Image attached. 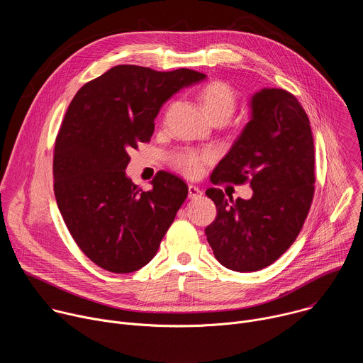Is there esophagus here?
Masks as SVG:
<instances>
[{"instance_id": "esophagus-1", "label": "esophagus", "mask_w": 363, "mask_h": 363, "mask_svg": "<svg viewBox=\"0 0 363 363\" xmlns=\"http://www.w3.org/2000/svg\"><path fill=\"white\" fill-rule=\"evenodd\" d=\"M201 195H202V189H199V188L195 186V185H189V186H188V196H189L191 199L199 198Z\"/></svg>"}]
</instances>
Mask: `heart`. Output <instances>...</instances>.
I'll return each mask as SVG.
<instances>
[{
    "label": "heart",
    "mask_w": 363,
    "mask_h": 363,
    "mask_svg": "<svg viewBox=\"0 0 363 363\" xmlns=\"http://www.w3.org/2000/svg\"><path fill=\"white\" fill-rule=\"evenodd\" d=\"M203 108L211 119L225 118L227 121L235 111L237 96L233 87L224 82H211L201 90ZM211 153L192 149H179L172 153V165L186 177H199L203 167L211 161Z\"/></svg>",
    "instance_id": "b5f03b06"
}]
</instances>
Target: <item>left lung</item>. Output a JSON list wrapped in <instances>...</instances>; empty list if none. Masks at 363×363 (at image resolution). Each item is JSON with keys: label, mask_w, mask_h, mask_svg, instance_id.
I'll use <instances>...</instances> for the list:
<instances>
[{"label": "left lung", "mask_w": 363, "mask_h": 363, "mask_svg": "<svg viewBox=\"0 0 363 363\" xmlns=\"http://www.w3.org/2000/svg\"><path fill=\"white\" fill-rule=\"evenodd\" d=\"M251 118L216 167L213 184L250 182V199L206 189L217 218L205 228L217 260L245 273L273 264L297 238L315 194V145L298 100L283 89H262Z\"/></svg>", "instance_id": "left-lung-1"}]
</instances>
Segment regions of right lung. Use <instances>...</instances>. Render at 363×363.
I'll return each instance as SVG.
<instances>
[{
    "label": "right lung",
    "mask_w": 363,
    "mask_h": 363,
    "mask_svg": "<svg viewBox=\"0 0 363 363\" xmlns=\"http://www.w3.org/2000/svg\"><path fill=\"white\" fill-rule=\"evenodd\" d=\"M206 76L121 65L73 97L55 145V195L80 250L112 273L146 266L188 195L177 175L160 171L152 189L126 177L129 152L149 142L164 103Z\"/></svg>",
    "instance_id": "add662e5"
}]
</instances>
